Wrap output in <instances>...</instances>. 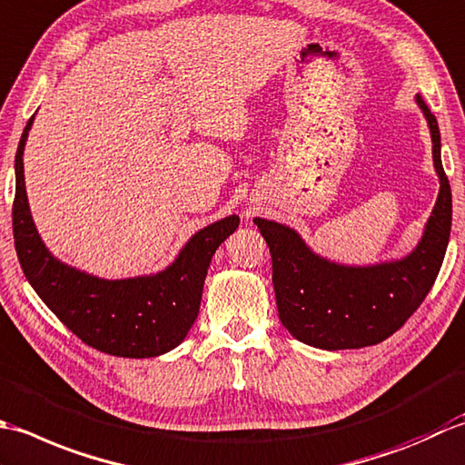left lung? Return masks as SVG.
<instances>
[{"label": "left lung", "instance_id": "obj_1", "mask_svg": "<svg viewBox=\"0 0 465 465\" xmlns=\"http://www.w3.org/2000/svg\"><path fill=\"white\" fill-rule=\"evenodd\" d=\"M428 120L440 194L418 246L403 259L353 267L321 257L287 224L254 219L269 244L279 319L301 343L341 351L377 345L401 329L428 295L441 269L451 231V191L441 166L438 120L415 96Z\"/></svg>", "mask_w": 465, "mask_h": 465}]
</instances>
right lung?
I'll use <instances>...</instances> for the list:
<instances>
[{
    "label": "right lung",
    "mask_w": 465,
    "mask_h": 465,
    "mask_svg": "<svg viewBox=\"0 0 465 465\" xmlns=\"http://www.w3.org/2000/svg\"><path fill=\"white\" fill-rule=\"evenodd\" d=\"M34 116L15 154L14 239L25 279L47 309L84 343L102 353L144 359L183 343L201 309L213 254L239 229L236 214L194 232L164 271L130 279H100L55 259L30 213L24 178V148Z\"/></svg>",
    "instance_id": "right-lung-1"
}]
</instances>
